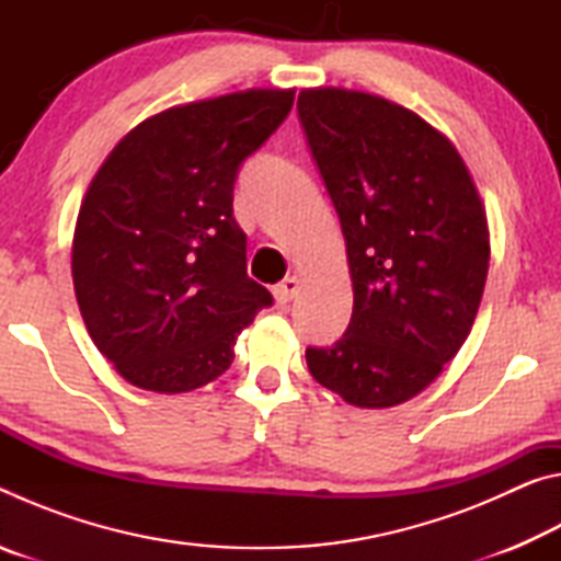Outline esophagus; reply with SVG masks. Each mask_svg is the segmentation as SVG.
<instances>
[{"label":"esophagus","instance_id":"obj_1","mask_svg":"<svg viewBox=\"0 0 561 561\" xmlns=\"http://www.w3.org/2000/svg\"><path fill=\"white\" fill-rule=\"evenodd\" d=\"M299 289H301V279L299 277H287V279H282L277 287H274V297H277L279 304H287V301L297 297Z\"/></svg>","mask_w":561,"mask_h":561}]
</instances>
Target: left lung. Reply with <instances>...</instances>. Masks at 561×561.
I'll return each mask as SVG.
<instances>
[{
	"label": "left lung",
	"instance_id": "8db88e82",
	"mask_svg": "<svg viewBox=\"0 0 561 561\" xmlns=\"http://www.w3.org/2000/svg\"><path fill=\"white\" fill-rule=\"evenodd\" d=\"M297 111L354 282L344 336L309 346L307 366L351 405L403 403L478 314L490 264L480 195L450 140L413 111L344 89L301 91Z\"/></svg>",
	"mask_w": 561,
	"mask_h": 561
}]
</instances>
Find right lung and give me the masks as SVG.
<instances>
[{
    "instance_id": "add662e5",
    "label": "right lung",
    "mask_w": 561,
    "mask_h": 561,
    "mask_svg": "<svg viewBox=\"0 0 561 561\" xmlns=\"http://www.w3.org/2000/svg\"><path fill=\"white\" fill-rule=\"evenodd\" d=\"M294 91L168 108L113 148L73 232V289L93 344L128 383L183 393L230 368L272 294L247 277L232 190L289 116Z\"/></svg>"
}]
</instances>
